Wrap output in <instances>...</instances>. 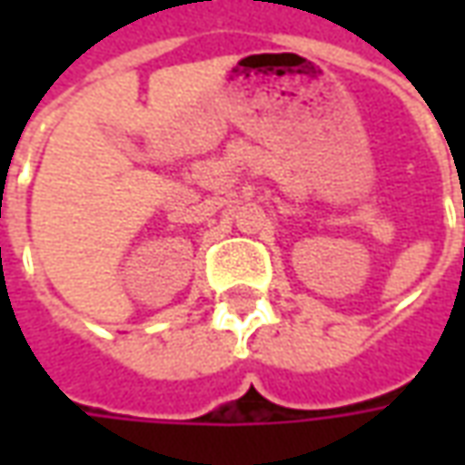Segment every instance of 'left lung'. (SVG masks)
I'll return each mask as SVG.
<instances>
[{
  "label": "left lung",
  "mask_w": 465,
  "mask_h": 465,
  "mask_svg": "<svg viewBox=\"0 0 465 465\" xmlns=\"http://www.w3.org/2000/svg\"><path fill=\"white\" fill-rule=\"evenodd\" d=\"M463 216H465V206H463Z\"/></svg>",
  "instance_id": "left-lung-1"
}]
</instances>
